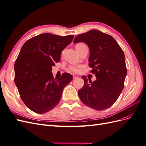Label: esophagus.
<instances>
[{
	"label": "esophagus",
	"mask_w": 146,
	"mask_h": 146,
	"mask_svg": "<svg viewBox=\"0 0 146 146\" xmlns=\"http://www.w3.org/2000/svg\"><path fill=\"white\" fill-rule=\"evenodd\" d=\"M73 78H74V79H76L77 78H78V76H76V75H73Z\"/></svg>",
	"instance_id": "34e87169"
}]
</instances>
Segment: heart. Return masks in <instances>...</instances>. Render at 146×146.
Returning <instances> with one entry per match:
<instances>
[{"mask_svg": "<svg viewBox=\"0 0 146 146\" xmlns=\"http://www.w3.org/2000/svg\"><path fill=\"white\" fill-rule=\"evenodd\" d=\"M83 44H78L77 46H80L82 45ZM83 68V66L82 65H72L70 66L69 68V70L70 71L73 72L74 73H80Z\"/></svg>", "mask_w": 146, "mask_h": 146, "instance_id": "heart-1", "label": "heart"}]
</instances>
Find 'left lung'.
I'll use <instances>...</instances> for the list:
<instances>
[{"label":"left lung","instance_id":"obj_1","mask_svg":"<svg viewBox=\"0 0 146 146\" xmlns=\"http://www.w3.org/2000/svg\"><path fill=\"white\" fill-rule=\"evenodd\" d=\"M84 42L89 47L90 66L96 80L85 76L84 85L78 91L82 102L96 110H105L117 100L124 86L127 75L123 52L111 35L98 30L78 35L74 43Z\"/></svg>","mask_w":146,"mask_h":146}]
</instances>
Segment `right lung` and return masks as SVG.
<instances>
[{
  "label": "right lung",
  "mask_w": 146,
  "mask_h": 146,
  "mask_svg": "<svg viewBox=\"0 0 146 146\" xmlns=\"http://www.w3.org/2000/svg\"><path fill=\"white\" fill-rule=\"evenodd\" d=\"M74 37L45 33L29 39L22 47L15 63V83L21 99L32 111L43 114L55 107L64 88L72 80L68 73L54 78L51 70Z\"/></svg>",
  "instance_id": "obj_1"
}]
</instances>
